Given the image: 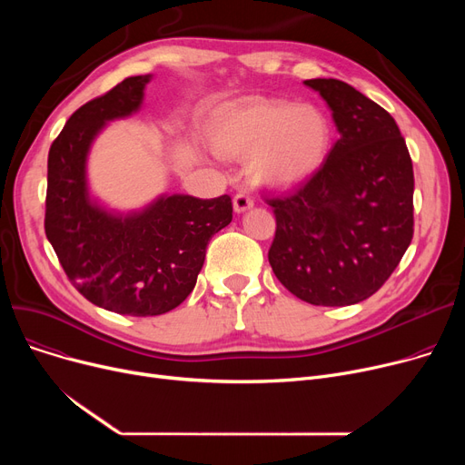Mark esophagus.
Masks as SVG:
<instances>
[{"label": "esophagus", "mask_w": 465, "mask_h": 465, "mask_svg": "<svg viewBox=\"0 0 465 465\" xmlns=\"http://www.w3.org/2000/svg\"><path fill=\"white\" fill-rule=\"evenodd\" d=\"M254 207V202H252V198L249 193H245V192H239L235 198H233V211L237 213V214H241V213H245V211H249V209H252Z\"/></svg>", "instance_id": "1"}]
</instances>
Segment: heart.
Here are the masks:
<instances>
[{"label": "heart", "instance_id": "b5f03b06", "mask_svg": "<svg viewBox=\"0 0 465 465\" xmlns=\"http://www.w3.org/2000/svg\"><path fill=\"white\" fill-rule=\"evenodd\" d=\"M211 143L218 156L249 160L256 184L286 190L322 169L331 153L333 124L314 105L252 97L216 113Z\"/></svg>", "mask_w": 465, "mask_h": 465}]
</instances>
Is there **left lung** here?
I'll return each mask as SVG.
<instances>
[{
  "mask_svg": "<svg viewBox=\"0 0 465 465\" xmlns=\"http://www.w3.org/2000/svg\"><path fill=\"white\" fill-rule=\"evenodd\" d=\"M339 139L322 169L294 193L267 200L277 218L275 277L296 298L354 305L392 275L412 239V162L381 105L337 79H311Z\"/></svg>",
  "mask_w": 465,
  "mask_h": 465,
  "instance_id": "1",
  "label": "left lung"
}]
</instances>
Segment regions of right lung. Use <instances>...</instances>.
<instances>
[{
	"label": "right lung",
	"instance_id": "add662e5",
	"mask_svg": "<svg viewBox=\"0 0 465 465\" xmlns=\"http://www.w3.org/2000/svg\"><path fill=\"white\" fill-rule=\"evenodd\" d=\"M153 75L128 77L77 109L48 151L45 233L69 281L97 307L156 316L181 305L205 249L232 223V198L162 193L139 211H114L92 195L88 154L107 122L128 118Z\"/></svg>",
	"mask_w": 465,
	"mask_h": 465
}]
</instances>
